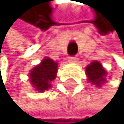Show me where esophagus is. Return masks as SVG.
<instances>
[{
	"mask_svg": "<svg viewBox=\"0 0 124 124\" xmlns=\"http://www.w3.org/2000/svg\"><path fill=\"white\" fill-rule=\"evenodd\" d=\"M68 62L69 63H77L78 62V58L77 57H69L68 58Z\"/></svg>",
	"mask_w": 124,
	"mask_h": 124,
	"instance_id": "34e87169",
	"label": "esophagus"
}]
</instances>
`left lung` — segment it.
<instances>
[{
	"label": "left lung",
	"instance_id": "8db88e82",
	"mask_svg": "<svg viewBox=\"0 0 124 124\" xmlns=\"http://www.w3.org/2000/svg\"><path fill=\"white\" fill-rule=\"evenodd\" d=\"M107 71L101 65V62L93 61L89 65L86 66V76L88 78V82H90L95 87H101L107 82Z\"/></svg>",
	"mask_w": 124,
	"mask_h": 124
}]
</instances>
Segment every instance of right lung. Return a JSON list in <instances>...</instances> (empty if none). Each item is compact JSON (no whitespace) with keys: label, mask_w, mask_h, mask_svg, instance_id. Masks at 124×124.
<instances>
[{"label":"right lung","mask_w":124,"mask_h":124,"mask_svg":"<svg viewBox=\"0 0 124 124\" xmlns=\"http://www.w3.org/2000/svg\"><path fill=\"white\" fill-rule=\"evenodd\" d=\"M57 71L58 63L51 58L45 57L30 71V83L36 91L44 92L45 90H48L52 87V82L57 77Z\"/></svg>","instance_id":"add662e5"}]
</instances>
